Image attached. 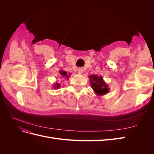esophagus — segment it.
I'll return each instance as SVG.
<instances>
[{
	"label": "esophagus",
	"instance_id": "1",
	"mask_svg": "<svg viewBox=\"0 0 154 154\" xmlns=\"http://www.w3.org/2000/svg\"><path fill=\"white\" fill-rule=\"evenodd\" d=\"M78 72L79 74H82V73H83V69L79 68V69H78Z\"/></svg>",
	"mask_w": 154,
	"mask_h": 154
}]
</instances>
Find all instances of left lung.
<instances>
[{
  "label": "left lung",
  "mask_w": 154,
  "mask_h": 154,
  "mask_svg": "<svg viewBox=\"0 0 154 154\" xmlns=\"http://www.w3.org/2000/svg\"><path fill=\"white\" fill-rule=\"evenodd\" d=\"M90 79V83L91 85V88L95 92L97 96H103L110 91V88L109 85L104 81L103 76H98L97 75H92L88 76Z\"/></svg>",
  "instance_id": "1"
}]
</instances>
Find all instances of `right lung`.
<instances>
[{"label": "right lung", "instance_id": "right-lung-1", "mask_svg": "<svg viewBox=\"0 0 154 154\" xmlns=\"http://www.w3.org/2000/svg\"><path fill=\"white\" fill-rule=\"evenodd\" d=\"M60 73V78H66L67 80H69V78H70V76L71 75V73H67L66 71H64L63 70H60L59 71ZM60 84L57 82L56 83H53V87L54 88V89H58V88L60 87Z\"/></svg>", "mask_w": 154, "mask_h": 154}]
</instances>
